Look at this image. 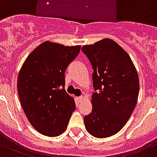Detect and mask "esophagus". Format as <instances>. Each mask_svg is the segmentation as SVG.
<instances>
[{"label": "esophagus", "instance_id": "obj_1", "mask_svg": "<svg viewBox=\"0 0 157 157\" xmlns=\"http://www.w3.org/2000/svg\"><path fill=\"white\" fill-rule=\"evenodd\" d=\"M77 100L78 101V102H80V101H82V96H78L77 97Z\"/></svg>", "mask_w": 157, "mask_h": 157}]
</instances>
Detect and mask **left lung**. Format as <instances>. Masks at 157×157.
Masks as SVG:
<instances>
[{
    "mask_svg": "<svg viewBox=\"0 0 157 157\" xmlns=\"http://www.w3.org/2000/svg\"><path fill=\"white\" fill-rule=\"evenodd\" d=\"M82 51L93 70L95 90L85 126L95 137H109L125 126L135 109L140 91L138 73L127 52L110 39L84 45Z\"/></svg>",
    "mask_w": 157,
    "mask_h": 157,
    "instance_id": "left-lung-1",
    "label": "left lung"
}]
</instances>
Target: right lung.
<instances>
[{"label":"right lung","instance_id":"add662e5","mask_svg":"<svg viewBox=\"0 0 157 157\" xmlns=\"http://www.w3.org/2000/svg\"><path fill=\"white\" fill-rule=\"evenodd\" d=\"M80 48L46 41L29 55L20 70V102L31 126L42 135L54 137L67 128L75 103L64 88L65 71Z\"/></svg>","mask_w":157,"mask_h":157}]
</instances>
